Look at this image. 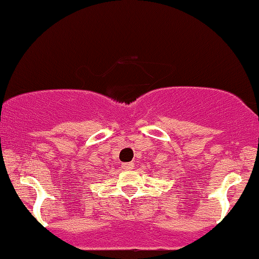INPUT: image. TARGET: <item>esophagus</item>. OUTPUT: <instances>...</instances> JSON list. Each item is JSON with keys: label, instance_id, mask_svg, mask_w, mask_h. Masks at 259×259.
I'll list each match as a JSON object with an SVG mask.
<instances>
[{"label": "esophagus", "instance_id": "34e87169", "mask_svg": "<svg viewBox=\"0 0 259 259\" xmlns=\"http://www.w3.org/2000/svg\"><path fill=\"white\" fill-rule=\"evenodd\" d=\"M133 167H135V163H133V162L122 163V168L126 169V171H131V169H133Z\"/></svg>", "mask_w": 259, "mask_h": 259}]
</instances>
